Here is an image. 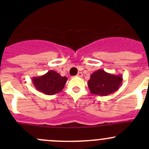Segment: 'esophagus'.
<instances>
[{
    "instance_id": "esophagus-1",
    "label": "esophagus",
    "mask_w": 149,
    "mask_h": 149,
    "mask_svg": "<svg viewBox=\"0 0 149 149\" xmlns=\"http://www.w3.org/2000/svg\"><path fill=\"white\" fill-rule=\"evenodd\" d=\"M77 76L78 77H82V76H83V73H82L81 72H79V73H78Z\"/></svg>"
}]
</instances>
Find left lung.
Masks as SVG:
<instances>
[{
  "mask_svg": "<svg viewBox=\"0 0 149 149\" xmlns=\"http://www.w3.org/2000/svg\"><path fill=\"white\" fill-rule=\"evenodd\" d=\"M122 83L123 76L121 74H112L100 69L91 75L87 84L91 94L107 96L118 90Z\"/></svg>",
  "mask_w": 149,
  "mask_h": 149,
  "instance_id": "1",
  "label": "left lung"
}]
</instances>
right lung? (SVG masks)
Listing matches in <instances>:
<instances>
[{"label":"right lung","instance_id":"right-lung-1","mask_svg":"<svg viewBox=\"0 0 149 149\" xmlns=\"http://www.w3.org/2000/svg\"><path fill=\"white\" fill-rule=\"evenodd\" d=\"M68 79L61 76L55 70H49L45 74L32 78L36 89L47 95H53L63 89Z\"/></svg>","mask_w":149,"mask_h":149}]
</instances>
